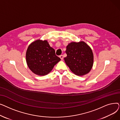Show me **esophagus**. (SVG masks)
Instances as JSON below:
<instances>
[{"label": "esophagus", "mask_w": 120, "mask_h": 120, "mask_svg": "<svg viewBox=\"0 0 120 120\" xmlns=\"http://www.w3.org/2000/svg\"><path fill=\"white\" fill-rule=\"evenodd\" d=\"M60 58H61V59L62 60L63 59V55H60Z\"/></svg>", "instance_id": "34e87169"}]
</instances>
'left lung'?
I'll return each instance as SVG.
<instances>
[{
    "mask_svg": "<svg viewBox=\"0 0 120 120\" xmlns=\"http://www.w3.org/2000/svg\"><path fill=\"white\" fill-rule=\"evenodd\" d=\"M67 54L64 60L75 75L83 76L91 71L93 65V54L91 48L84 41L72 42L66 47Z\"/></svg>",
    "mask_w": 120,
    "mask_h": 120,
    "instance_id": "left-lung-1",
    "label": "left lung"
}]
</instances>
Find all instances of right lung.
Instances as JSON below:
<instances>
[{"label":"right lung","mask_w":120,"mask_h":120,"mask_svg":"<svg viewBox=\"0 0 120 120\" xmlns=\"http://www.w3.org/2000/svg\"><path fill=\"white\" fill-rule=\"evenodd\" d=\"M27 65L34 74L44 76L52 71L61 59L55 55V50L47 40H36L28 47L26 54Z\"/></svg>","instance_id":"obj_1"}]
</instances>
